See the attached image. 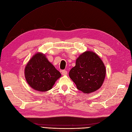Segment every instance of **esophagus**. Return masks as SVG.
Segmentation results:
<instances>
[{
    "label": "esophagus",
    "mask_w": 132,
    "mask_h": 132,
    "mask_svg": "<svg viewBox=\"0 0 132 132\" xmlns=\"http://www.w3.org/2000/svg\"><path fill=\"white\" fill-rule=\"evenodd\" d=\"M67 74V72L66 70H62V75H66Z\"/></svg>",
    "instance_id": "esophagus-1"
}]
</instances>
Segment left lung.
<instances>
[{
  "label": "left lung",
  "instance_id": "8db88e82",
  "mask_svg": "<svg viewBox=\"0 0 132 132\" xmlns=\"http://www.w3.org/2000/svg\"><path fill=\"white\" fill-rule=\"evenodd\" d=\"M105 74V67L99 56L93 52L86 51L77 59L69 76L78 89L90 94L100 88Z\"/></svg>",
  "mask_w": 132,
  "mask_h": 132
}]
</instances>
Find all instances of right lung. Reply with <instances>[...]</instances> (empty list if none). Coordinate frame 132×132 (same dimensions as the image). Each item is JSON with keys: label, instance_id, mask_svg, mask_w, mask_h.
<instances>
[{"label": "right lung", "instance_id": "obj_1", "mask_svg": "<svg viewBox=\"0 0 132 132\" xmlns=\"http://www.w3.org/2000/svg\"><path fill=\"white\" fill-rule=\"evenodd\" d=\"M26 79L31 88L38 91L51 90L61 75L41 53L35 54L24 70Z\"/></svg>", "mask_w": 132, "mask_h": 132}]
</instances>
